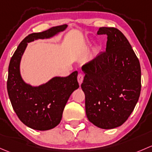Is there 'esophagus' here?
<instances>
[{"label":"esophagus","mask_w":152,"mask_h":152,"mask_svg":"<svg viewBox=\"0 0 152 152\" xmlns=\"http://www.w3.org/2000/svg\"><path fill=\"white\" fill-rule=\"evenodd\" d=\"M83 80V75L81 73H79V74H78V75H77V81H78V83H79L80 85L82 83Z\"/></svg>","instance_id":"1"}]
</instances>
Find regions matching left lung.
Here are the masks:
<instances>
[{
  "label": "left lung",
  "mask_w": 152,
  "mask_h": 152,
  "mask_svg": "<svg viewBox=\"0 0 152 152\" xmlns=\"http://www.w3.org/2000/svg\"><path fill=\"white\" fill-rule=\"evenodd\" d=\"M97 34L107 36L106 50L83 66L81 88L89 121L102 129H113L127 120L138 101L140 65L119 30L102 27Z\"/></svg>",
  "instance_id": "8db88e82"
}]
</instances>
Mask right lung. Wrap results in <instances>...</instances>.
<instances>
[{"label": "right lung", "instance_id": "obj_1", "mask_svg": "<svg viewBox=\"0 0 152 152\" xmlns=\"http://www.w3.org/2000/svg\"><path fill=\"white\" fill-rule=\"evenodd\" d=\"M56 26L40 33L29 34L23 40L11 58L9 66L7 91L12 107L20 121L31 129L48 130L56 127L62 118L70 95L79 88L77 72L66 77H56L38 87L26 84L20 72V63L27 43L38 39H47L66 28Z\"/></svg>", "mask_w": 152, "mask_h": 152}]
</instances>
